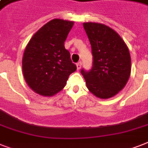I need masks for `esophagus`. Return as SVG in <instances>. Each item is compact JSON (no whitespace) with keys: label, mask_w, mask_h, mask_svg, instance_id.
Returning a JSON list of instances; mask_svg holds the SVG:
<instances>
[{"label":"esophagus","mask_w":148,"mask_h":148,"mask_svg":"<svg viewBox=\"0 0 148 148\" xmlns=\"http://www.w3.org/2000/svg\"><path fill=\"white\" fill-rule=\"evenodd\" d=\"M76 66H77V71H79V70L81 68V62L77 63V64H76Z\"/></svg>","instance_id":"34e87169"}]
</instances>
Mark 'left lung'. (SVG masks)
<instances>
[{
    "instance_id": "left-lung-1",
    "label": "left lung",
    "mask_w": 148,
    "mask_h": 148,
    "mask_svg": "<svg viewBox=\"0 0 148 148\" xmlns=\"http://www.w3.org/2000/svg\"><path fill=\"white\" fill-rule=\"evenodd\" d=\"M84 28L93 54L90 71L81 70L90 92L101 99L117 95L130 77L131 60L128 47L118 34L105 24L86 22Z\"/></svg>"
}]
</instances>
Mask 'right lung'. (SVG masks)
Here are the masks:
<instances>
[{"mask_svg":"<svg viewBox=\"0 0 148 148\" xmlns=\"http://www.w3.org/2000/svg\"><path fill=\"white\" fill-rule=\"evenodd\" d=\"M74 22L53 19L29 40L22 58L24 80L35 93L52 97L64 88L69 75L77 70L64 41Z\"/></svg>","mask_w":148,"mask_h":148,"instance_id":"obj_1","label":"right lung"}]
</instances>
